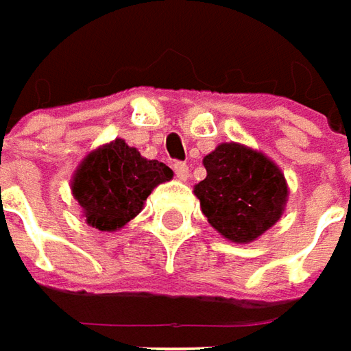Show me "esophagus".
Masks as SVG:
<instances>
[{"instance_id": "1", "label": "esophagus", "mask_w": 351, "mask_h": 351, "mask_svg": "<svg viewBox=\"0 0 351 351\" xmlns=\"http://www.w3.org/2000/svg\"><path fill=\"white\" fill-rule=\"evenodd\" d=\"M173 171H176V178L181 181L189 178V166L185 162H173Z\"/></svg>"}]
</instances>
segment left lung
I'll use <instances>...</instances> for the list:
<instances>
[{"label":"left lung","mask_w":351,"mask_h":351,"mask_svg":"<svg viewBox=\"0 0 351 351\" xmlns=\"http://www.w3.org/2000/svg\"><path fill=\"white\" fill-rule=\"evenodd\" d=\"M206 178L195 185L204 216L220 234L249 243L282 216L288 185L261 152L224 143L203 160Z\"/></svg>","instance_id":"obj_1"}]
</instances>
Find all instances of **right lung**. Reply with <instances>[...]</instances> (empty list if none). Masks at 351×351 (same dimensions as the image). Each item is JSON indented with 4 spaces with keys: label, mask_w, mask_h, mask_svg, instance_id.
<instances>
[{
    "label": "right lung",
    "mask_w": 351,
    "mask_h": 351,
    "mask_svg": "<svg viewBox=\"0 0 351 351\" xmlns=\"http://www.w3.org/2000/svg\"><path fill=\"white\" fill-rule=\"evenodd\" d=\"M171 176L166 164L143 158L137 148L115 138L84 158L73 180V195L88 224L112 232L135 218L150 191Z\"/></svg>",
    "instance_id": "add662e5"
}]
</instances>
